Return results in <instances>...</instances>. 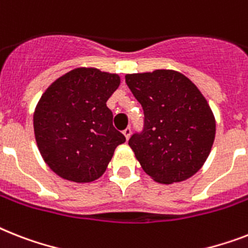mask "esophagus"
<instances>
[{
	"label": "esophagus",
	"mask_w": 248,
	"mask_h": 248,
	"mask_svg": "<svg viewBox=\"0 0 248 248\" xmlns=\"http://www.w3.org/2000/svg\"><path fill=\"white\" fill-rule=\"evenodd\" d=\"M124 138L127 139H130V136H131V127H126L124 130Z\"/></svg>",
	"instance_id": "34e87169"
}]
</instances>
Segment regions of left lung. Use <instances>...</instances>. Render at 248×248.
I'll use <instances>...</instances> for the list:
<instances>
[{
    "instance_id": "left-lung-1",
    "label": "left lung",
    "mask_w": 248,
    "mask_h": 248,
    "mask_svg": "<svg viewBox=\"0 0 248 248\" xmlns=\"http://www.w3.org/2000/svg\"><path fill=\"white\" fill-rule=\"evenodd\" d=\"M126 84L144 109V127L128 140L145 173L170 185L194 176L210 154L215 118L190 78L173 70L128 74Z\"/></svg>"
}]
</instances>
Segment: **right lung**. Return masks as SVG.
I'll list each match as a JSON object with an SVG mask.
<instances>
[{
    "label": "right lung",
    "instance_id": "1",
    "mask_svg": "<svg viewBox=\"0 0 248 248\" xmlns=\"http://www.w3.org/2000/svg\"><path fill=\"white\" fill-rule=\"evenodd\" d=\"M120 76L98 68H75L48 88L34 112V134L48 167L62 178L92 182L99 178L126 141L113 127L107 100Z\"/></svg>",
    "mask_w": 248,
    "mask_h": 248
}]
</instances>
